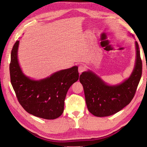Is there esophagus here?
<instances>
[{
	"label": "esophagus",
	"instance_id": "obj_1",
	"mask_svg": "<svg viewBox=\"0 0 147 147\" xmlns=\"http://www.w3.org/2000/svg\"><path fill=\"white\" fill-rule=\"evenodd\" d=\"M86 67L85 66H84V65H80L79 67H78V72L80 74L82 73L83 71H84V70H85Z\"/></svg>",
	"mask_w": 147,
	"mask_h": 147
}]
</instances>
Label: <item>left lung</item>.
Returning <instances> with one entry per match:
<instances>
[{
  "label": "left lung",
  "instance_id": "8db88e82",
  "mask_svg": "<svg viewBox=\"0 0 147 147\" xmlns=\"http://www.w3.org/2000/svg\"><path fill=\"white\" fill-rule=\"evenodd\" d=\"M136 60L131 76L122 83L109 86L91 71L80 76L88 109L96 117L110 116L130 103L136 92L142 73V62L138 43L136 42Z\"/></svg>",
  "mask_w": 147,
  "mask_h": 147
}]
</instances>
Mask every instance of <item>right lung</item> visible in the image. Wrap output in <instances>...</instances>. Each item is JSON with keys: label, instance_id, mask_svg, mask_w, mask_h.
Masks as SVG:
<instances>
[{"label": "right lung", "instance_id": "obj_1", "mask_svg": "<svg viewBox=\"0 0 147 147\" xmlns=\"http://www.w3.org/2000/svg\"><path fill=\"white\" fill-rule=\"evenodd\" d=\"M19 40L11 53L10 74L18 100L29 113L47 119L59 117L64 112V100L69 88L79 78L78 67L62 70L50 77L35 81L22 72L18 61Z\"/></svg>", "mask_w": 147, "mask_h": 147}]
</instances>
